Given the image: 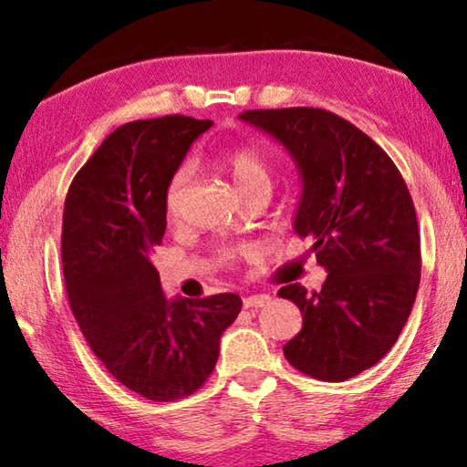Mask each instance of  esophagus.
<instances>
[{
  "label": "esophagus",
  "instance_id": "1",
  "mask_svg": "<svg viewBox=\"0 0 467 467\" xmlns=\"http://www.w3.org/2000/svg\"><path fill=\"white\" fill-rule=\"evenodd\" d=\"M270 302V296H246L244 297V308H261V306H265Z\"/></svg>",
  "mask_w": 467,
  "mask_h": 467
}]
</instances>
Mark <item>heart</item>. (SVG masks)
I'll list each match as a JSON object with an SVG mask.
<instances>
[{"label": "heart", "instance_id": "1", "mask_svg": "<svg viewBox=\"0 0 467 467\" xmlns=\"http://www.w3.org/2000/svg\"><path fill=\"white\" fill-rule=\"evenodd\" d=\"M221 161L227 168L229 174H232L234 182L238 184L240 193L244 197H251L257 193H272L274 170L264 152H259L257 149H251V146H242V149H234L225 152ZM189 181H191L189 163H181L174 171H171V176L168 178V184H165V191H163V206L168 210V214L178 213ZM240 253H242L240 248H235V251L223 253V257L229 261Z\"/></svg>", "mask_w": 467, "mask_h": 467}]
</instances>
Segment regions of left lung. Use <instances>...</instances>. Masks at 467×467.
Here are the masks:
<instances>
[{"label":"left lung","mask_w":467,"mask_h":467,"mask_svg":"<svg viewBox=\"0 0 467 467\" xmlns=\"http://www.w3.org/2000/svg\"><path fill=\"white\" fill-rule=\"evenodd\" d=\"M244 123L289 150L302 178L293 221L327 270L321 291L285 285L302 331L283 347L299 372L342 382L385 357L410 317L420 280L412 197L391 157L353 123L321 108L246 110Z\"/></svg>","instance_id":"obj_1"}]
</instances>
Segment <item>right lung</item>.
<instances>
[{"instance_id":"right-lung-1","label":"right lung","mask_w":467,"mask_h":467,"mask_svg":"<svg viewBox=\"0 0 467 467\" xmlns=\"http://www.w3.org/2000/svg\"><path fill=\"white\" fill-rule=\"evenodd\" d=\"M213 120H133L108 136L69 184L61 259L74 318L95 357L152 401L195 393L219 359L242 299L163 296L150 254L165 227L163 191Z\"/></svg>"}]
</instances>
